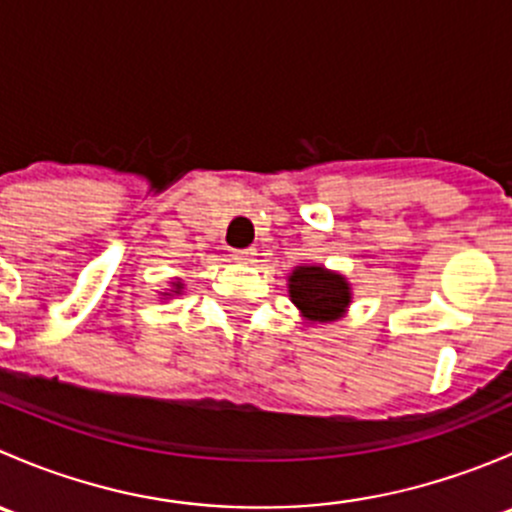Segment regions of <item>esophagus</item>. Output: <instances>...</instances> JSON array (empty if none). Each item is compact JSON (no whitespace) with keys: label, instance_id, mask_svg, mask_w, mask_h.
<instances>
[{"label":"esophagus","instance_id":"obj_1","mask_svg":"<svg viewBox=\"0 0 512 512\" xmlns=\"http://www.w3.org/2000/svg\"><path fill=\"white\" fill-rule=\"evenodd\" d=\"M252 255H255V250H252V247H247V250H232V260H237V262H250Z\"/></svg>","mask_w":512,"mask_h":512}]
</instances>
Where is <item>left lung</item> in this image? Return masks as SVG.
Here are the masks:
<instances>
[{"instance_id":"1","label":"left lung","mask_w":512,"mask_h":512,"mask_svg":"<svg viewBox=\"0 0 512 512\" xmlns=\"http://www.w3.org/2000/svg\"><path fill=\"white\" fill-rule=\"evenodd\" d=\"M289 297L309 322H334L347 309L349 285L342 275L324 267H297L289 277Z\"/></svg>"}]
</instances>
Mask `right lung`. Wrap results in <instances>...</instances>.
Segmentation results:
<instances>
[{
  "instance_id": "right-lung-1",
  "label": "right lung",
  "mask_w": 512,
  "mask_h": 512,
  "mask_svg": "<svg viewBox=\"0 0 512 512\" xmlns=\"http://www.w3.org/2000/svg\"><path fill=\"white\" fill-rule=\"evenodd\" d=\"M178 287H180V285H178Z\"/></svg>"
}]
</instances>
